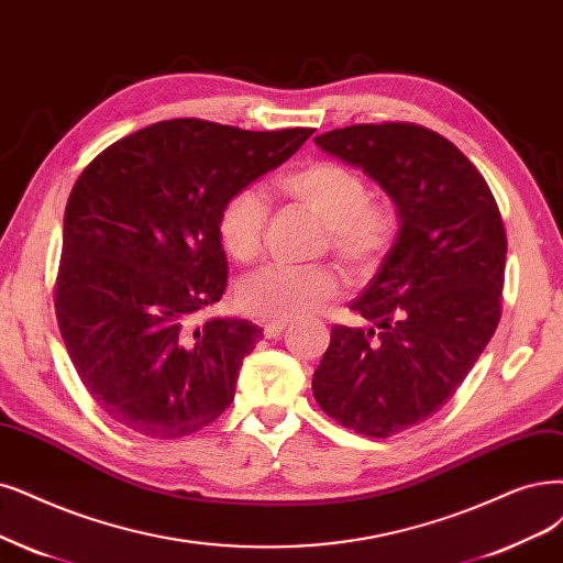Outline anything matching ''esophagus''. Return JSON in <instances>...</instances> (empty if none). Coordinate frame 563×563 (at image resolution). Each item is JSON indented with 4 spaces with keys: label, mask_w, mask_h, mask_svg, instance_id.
I'll list each match as a JSON object with an SVG mask.
<instances>
[{
    "label": "esophagus",
    "mask_w": 563,
    "mask_h": 563,
    "mask_svg": "<svg viewBox=\"0 0 563 563\" xmlns=\"http://www.w3.org/2000/svg\"><path fill=\"white\" fill-rule=\"evenodd\" d=\"M285 327H287V322H266L264 324V336L266 339H278Z\"/></svg>",
    "instance_id": "34e87169"
}]
</instances>
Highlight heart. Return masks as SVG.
<instances>
[{
    "mask_svg": "<svg viewBox=\"0 0 563 563\" xmlns=\"http://www.w3.org/2000/svg\"><path fill=\"white\" fill-rule=\"evenodd\" d=\"M278 190L313 211L327 245L355 276L371 274L389 253L399 220L387 201L371 199L364 176L334 159H313L278 178ZM268 201L257 187H239L218 211L224 253L250 264L262 250ZM341 299V280L329 266L271 264L236 287V306L262 322H287L320 313Z\"/></svg>",
    "mask_w": 563,
    "mask_h": 563,
    "instance_id": "heart-1",
    "label": "heart"
}]
</instances>
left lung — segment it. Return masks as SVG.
<instances>
[{
	"label": "left lung",
	"instance_id": "obj_1",
	"mask_svg": "<svg viewBox=\"0 0 563 563\" xmlns=\"http://www.w3.org/2000/svg\"><path fill=\"white\" fill-rule=\"evenodd\" d=\"M316 143L380 183L399 234L350 310L331 327L313 376L341 427L387 439L422 424L468 376L501 320L506 227L475 164L422 124H350Z\"/></svg>",
	"mask_w": 563,
	"mask_h": 563
}]
</instances>
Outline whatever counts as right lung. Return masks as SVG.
Returning <instances> with one entry per match:
<instances>
[{"label":"right lung","mask_w":563,"mask_h":563,"mask_svg":"<svg viewBox=\"0 0 563 563\" xmlns=\"http://www.w3.org/2000/svg\"><path fill=\"white\" fill-rule=\"evenodd\" d=\"M313 132L176 118L111 143L82 169L53 299L78 378L113 422L169 441L232 406L262 329L195 322L227 289L218 211Z\"/></svg>","instance_id":"obj_1"}]
</instances>
